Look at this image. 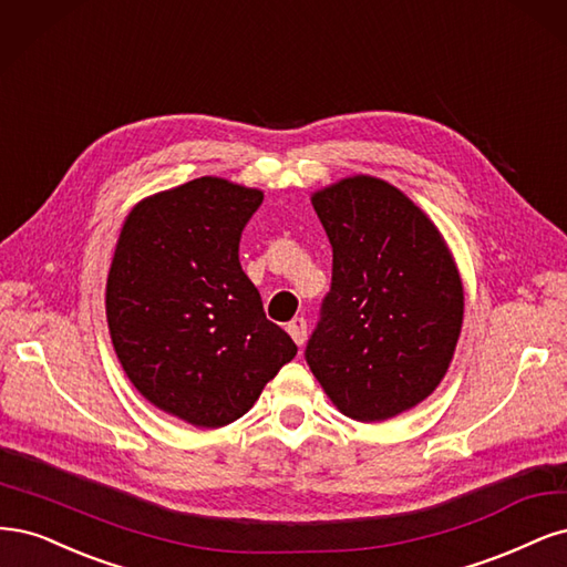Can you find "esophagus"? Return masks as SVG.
<instances>
[{
  "label": "esophagus",
  "instance_id": "esophagus-1",
  "mask_svg": "<svg viewBox=\"0 0 567 567\" xmlns=\"http://www.w3.org/2000/svg\"><path fill=\"white\" fill-rule=\"evenodd\" d=\"M287 332H289L291 339H295L297 346H303V341L308 337V324H306L303 318H295V320L287 324Z\"/></svg>",
  "mask_w": 567,
  "mask_h": 567
}]
</instances>
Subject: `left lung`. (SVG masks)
<instances>
[{"mask_svg": "<svg viewBox=\"0 0 567 567\" xmlns=\"http://www.w3.org/2000/svg\"><path fill=\"white\" fill-rule=\"evenodd\" d=\"M313 207L332 285L303 355L346 416L383 422L445 377L464 316L460 272L426 214L386 181L343 178Z\"/></svg>", "mask_w": 567, "mask_h": 567, "instance_id": "1", "label": "left lung"}]
</instances>
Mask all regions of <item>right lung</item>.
<instances>
[{
    "instance_id": "add662e5",
    "label": "right lung",
    "mask_w": 567,
    "mask_h": 567,
    "mask_svg": "<svg viewBox=\"0 0 567 567\" xmlns=\"http://www.w3.org/2000/svg\"><path fill=\"white\" fill-rule=\"evenodd\" d=\"M261 203V190L216 176L143 199L107 276V327L126 377L199 429L240 419L297 355L240 266V237Z\"/></svg>"
}]
</instances>
